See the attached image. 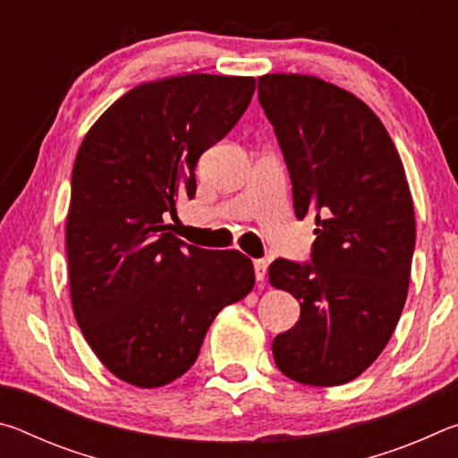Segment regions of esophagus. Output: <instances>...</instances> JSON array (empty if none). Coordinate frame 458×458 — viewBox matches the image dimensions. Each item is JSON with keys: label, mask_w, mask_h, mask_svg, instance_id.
Wrapping results in <instances>:
<instances>
[{"label": "esophagus", "mask_w": 458, "mask_h": 458, "mask_svg": "<svg viewBox=\"0 0 458 458\" xmlns=\"http://www.w3.org/2000/svg\"><path fill=\"white\" fill-rule=\"evenodd\" d=\"M267 268H268V262L265 259L254 260V276H257V281H265Z\"/></svg>", "instance_id": "obj_1"}]
</instances>
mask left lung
I'll list each match as a JSON object with an SVG mask.
<instances>
[{
  "label": "left lung",
  "mask_w": 458,
  "mask_h": 458,
  "mask_svg": "<svg viewBox=\"0 0 458 458\" xmlns=\"http://www.w3.org/2000/svg\"><path fill=\"white\" fill-rule=\"evenodd\" d=\"M259 100L293 185L294 216L315 220L311 260L276 259L270 284L301 317L273 341L276 368L307 386H339L368 369L406 303L416 244L404 165L376 113L307 74H267Z\"/></svg>",
  "instance_id": "8db88e82"
}]
</instances>
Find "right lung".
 <instances>
[{
	"mask_svg": "<svg viewBox=\"0 0 458 458\" xmlns=\"http://www.w3.org/2000/svg\"><path fill=\"white\" fill-rule=\"evenodd\" d=\"M250 76L185 74L145 82L106 108L72 167L66 218L72 309L108 371L159 387L198 360L214 317L254 286L252 260L206 250L165 224L196 196L201 153L250 105Z\"/></svg>",
	"mask_w": 458,
	"mask_h": 458,
	"instance_id": "add662e5",
	"label": "right lung"
}]
</instances>
